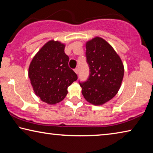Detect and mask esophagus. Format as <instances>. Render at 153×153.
<instances>
[{
  "label": "esophagus",
  "instance_id": "obj_1",
  "mask_svg": "<svg viewBox=\"0 0 153 153\" xmlns=\"http://www.w3.org/2000/svg\"><path fill=\"white\" fill-rule=\"evenodd\" d=\"M74 71L76 72V73L77 74H78V71H79V69H78V68H77H77L75 69H74Z\"/></svg>",
  "mask_w": 153,
  "mask_h": 153
}]
</instances>
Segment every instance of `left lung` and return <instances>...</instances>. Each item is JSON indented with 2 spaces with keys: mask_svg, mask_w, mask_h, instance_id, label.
<instances>
[{
  "mask_svg": "<svg viewBox=\"0 0 153 153\" xmlns=\"http://www.w3.org/2000/svg\"><path fill=\"white\" fill-rule=\"evenodd\" d=\"M86 48L90 76L86 82H79L82 93L88 102L102 105L112 99L120 90L123 64L112 46L102 38L88 41Z\"/></svg>",
  "mask_w": 153,
  "mask_h": 153,
  "instance_id": "1",
  "label": "left lung"
}]
</instances>
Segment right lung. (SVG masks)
Instances as JSON below:
<instances>
[{"instance_id":"right-lung-1","label":"right lung","mask_w":153,"mask_h":153,"mask_svg":"<svg viewBox=\"0 0 153 153\" xmlns=\"http://www.w3.org/2000/svg\"><path fill=\"white\" fill-rule=\"evenodd\" d=\"M65 45L59 41H48L31 61L28 76L33 91L42 101L55 105L67 94V88L76 81V74L68 65Z\"/></svg>"}]
</instances>
